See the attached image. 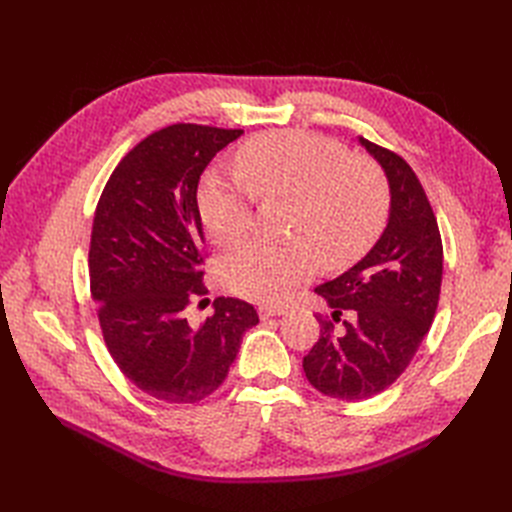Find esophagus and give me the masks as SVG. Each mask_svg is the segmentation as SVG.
<instances>
[{
    "label": "esophagus",
    "instance_id": "obj_1",
    "mask_svg": "<svg viewBox=\"0 0 512 512\" xmlns=\"http://www.w3.org/2000/svg\"><path fill=\"white\" fill-rule=\"evenodd\" d=\"M284 312H286V307H282V305H260L258 307V314L262 320H269L273 316H282Z\"/></svg>",
    "mask_w": 512,
    "mask_h": 512
}]
</instances>
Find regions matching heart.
<instances>
[{"label":"heart","instance_id":"heart-1","mask_svg":"<svg viewBox=\"0 0 512 512\" xmlns=\"http://www.w3.org/2000/svg\"><path fill=\"white\" fill-rule=\"evenodd\" d=\"M241 177L211 173L198 211L209 237L230 247L252 226L254 196L292 203L288 245L247 243L222 260V282L256 303H280L312 280L318 256L331 269L363 258L389 218V185L367 158H352L335 138L267 132L239 149Z\"/></svg>","mask_w":512,"mask_h":512}]
</instances>
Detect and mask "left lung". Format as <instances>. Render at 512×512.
Here are the masks:
<instances>
[{
	"label": "left lung",
	"mask_w": 512,
	"mask_h": 512,
	"mask_svg": "<svg viewBox=\"0 0 512 512\" xmlns=\"http://www.w3.org/2000/svg\"><path fill=\"white\" fill-rule=\"evenodd\" d=\"M391 185V215L369 254L344 275L316 288L333 309L316 314L320 337L303 371L320 393L361 401L404 374L436 316L442 286V237L429 198L410 164L361 138ZM344 311L342 332L334 329Z\"/></svg>",
	"instance_id": "obj_1"
}]
</instances>
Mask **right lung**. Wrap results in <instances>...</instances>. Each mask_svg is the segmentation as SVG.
<instances>
[{"label": "right lung", "mask_w": 512, "mask_h": 512, "mask_svg": "<svg viewBox=\"0 0 512 512\" xmlns=\"http://www.w3.org/2000/svg\"><path fill=\"white\" fill-rule=\"evenodd\" d=\"M243 130L173 123L143 138L113 170L89 245L91 297L113 361L166 404H198L226 380L254 305L232 297L192 322L203 297L205 239L196 190L215 153Z\"/></svg>", "instance_id": "right-lung-1"}]
</instances>
